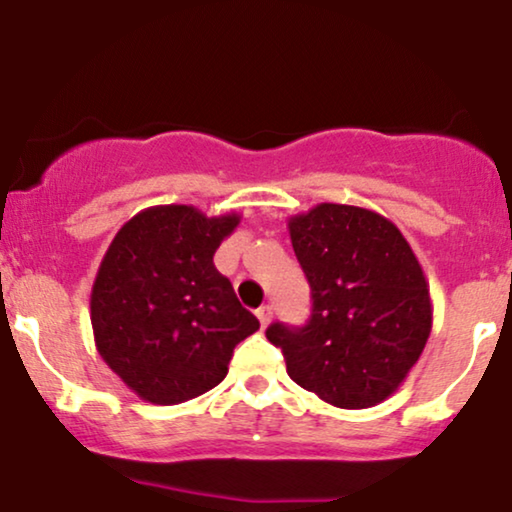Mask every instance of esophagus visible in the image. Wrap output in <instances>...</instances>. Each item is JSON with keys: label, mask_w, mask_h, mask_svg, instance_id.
<instances>
[{"label": "esophagus", "mask_w": 512, "mask_h": 512, "mask_svg": "<svg viewBox=\"0 0 512 512\" xmlns=\"http://www.w3.org/2000/svg\"><path fill=\"white\" fill-rule=\"evenodd\" d=\"M255 314H257V319H260L262 328H267L271 323V316H274V307H271V304H262Z\"/></svg>", "instance_id": "esophagus-1"}]
</instances>
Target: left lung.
Wrapping results in <instances>:
<instances>
[{
  "label": "left lung",
  "mask_w": 512,
  "mask_h": 512,
  "mask_svg": "<svg viewBox=\"0 0 512 512\" xmlns=\"http://www.w3.org/2000/svg\"><path fill=\"white\" fill-rule=\"evenodd\" d=\"M312 288L307 326L271 323L297 385L338 409L390 397L416 366L432 331L430 286L390 219L357 205L319 203L288 219Z\"/></svg>",
  "instance_id": "1"
}]
</instances>
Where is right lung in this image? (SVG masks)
<instances>
[{
  "mask_svg": "<svg viewBox=\"0 0 512 512\" xmlns=\"http://www.w3.org/2000/svg\"><path fill=\"white\" fill-rule=\"evenodd\" d=\"M236 212L203 215L193 205L141 210L115 234L92 288V328L101 359L151 404H181L229 373L234 347L260 328L215 269Z\"/></svg>",
  "mask_w": 512,
  "mask_h": 512,
  "instance_id": "right-lung-1",
  "label": "right lung"
}]
</instances>
